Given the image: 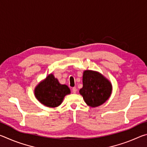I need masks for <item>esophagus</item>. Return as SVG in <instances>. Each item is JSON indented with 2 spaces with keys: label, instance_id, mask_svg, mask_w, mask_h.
<instances>
[{
  "label": "esophagus",
  "instance_id": "esophagus-1",
  "mask_svg": "<svg viewBox=\"0 0 147 147\" xmlns=\"http://www.w3.org/2000/svg\"><path fill=\"white\" fill-rule=\"evenodd\" d=\"M72 91H73V93H76V91H77V89H76V88H75V87H74V88L72 89Z\"/></svg>",
  "mask_w": 147,
  "mask_h": 147
}]
</instances>
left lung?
<instances>
[{
	"mask_svg": "<svg viewBox=\"0 0 147 147\" xmlns=\"http://www.w3.org/2000/svg\"><path fill=\"white\" fill-rule=\"evenodd\" d=\"M82 80L83 88L79 92L88 106H100L110 96L112 91L111 84L98 72L85 71Z\"/></svg>",
	"mask_w": 147,
	"mask_h": 147,
	"instance_id": "left-lung-1",
	"label": "left lung"
}]
</instances>
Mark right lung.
Segmentation results:
<instances>
[{"label":"right lung","mask_w":147,"mask_h":147,"mask_svg":"<svg viewBox=\"0 0 147 147\" xmlns=\"http://www.w3.org/2000/svg\"><path fill=\"white\" fill-rule=\"evenodd\" d=\"M70 93L68 86L59 84L58 79L52 74H49L35 89L36 98L45 106L51 108L60 105L64 96Z\"/></svg>","instance_id":"1"}]
</instances>
